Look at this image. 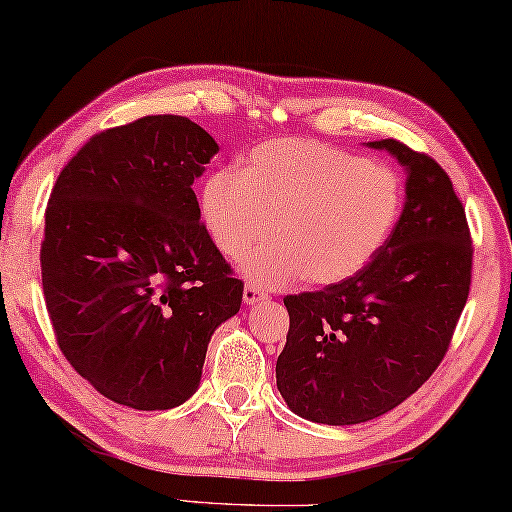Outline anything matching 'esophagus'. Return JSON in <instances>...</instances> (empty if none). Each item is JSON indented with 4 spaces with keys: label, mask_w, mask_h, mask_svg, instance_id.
Segmentation results:
<instances>
[{
    "label": "esophagus",
    "mask_w": 512,
    "mask_h": 512,
    "mask_svg": "<svg viewBox=\"0 0 512 512\" xmlns=\"http://www.w3.org/2000/svg\"><path fill=\"white\" fill-rule=\"evenodd\" d=\"M242 300H245V304L251 306V304L265 300V293H261V290H258L256 286H251V283H247L245 290H242Z\"/></svg>",
    "instance_id": "obj_1"
}]
</instances>
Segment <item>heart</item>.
I'll return each mask as SVG.
<instances>
[{
    "label": "heart",
    "instance_id": "b5f03b06",
    "mask_svg": "<svg viewBox=\"0 0 512 512\" xmlns=\"http://www.w3.org/2000/svg\"><path fill=\"white\" fill-rule=\"evenodd\" d=\"M403 201V178L387 164L304 139L265 141L240 174H210L199 196L203 226L224 256L247 254L270 229L277 235L242 258V272L267 288L352 279L387 247Z\"/></svg>",
    "mask_w": 512,
    "mask_h": 512
}]
</instances>
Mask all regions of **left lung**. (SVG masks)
I'll return each mask as SVG.
<instances>
[{"mask_svg":"<svg viewBox=\"0 0 512 512\" xmlns=\"http://www.w3.org/2000/svg\"><path fill=\"white\" fill-rule=\"evenodd\" d=\"M366 146L405 169L396 231L352 279L283 297L277 389L290 412L327 426L377 419L410 398L444 359L471 283L465 208L446 171L396 139Z\"/></svg>","mask_w":512,"mask_h":512,"instance_id":"8db88e82","label":"left lung"}]
</instances>
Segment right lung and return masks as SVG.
Returning a JSON list of instances; mask_svg holds the SVG:
<instances>
[{"instance_id":"obj_1","label":"right lung","mask_w":512,"mask_h":512,"mask_svg":"<svg viewBox=\"0 0 512 512\" xmlns=\"http://www.w3.org/2000/svg\"><path fill=\"white\" fill-rule=\"evenodd\" d=\"M219 151L185 116H144L91 137L52 187L41 277L70 366L132 410L199 389L242 281L212 245L192 190Z\"/></svg>"}]
</instances>
